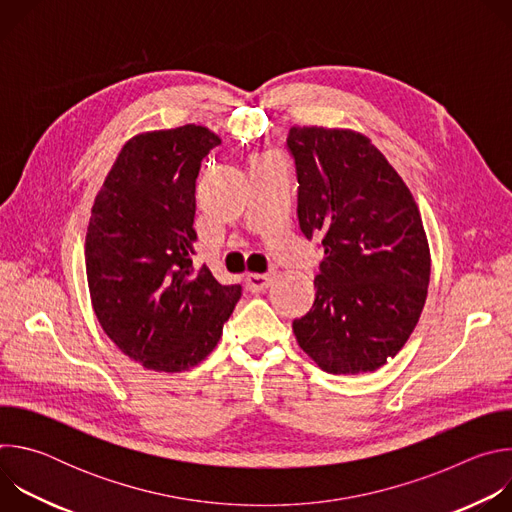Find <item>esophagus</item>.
<instances>
[{"label":"esophagus","instance_id":"1","mask_svg":"<svg viewBox=\"0 0 512 512\" xmlns=\"http://www.w3.org/2000/svg\"><path fill=\"white\" fill-rule=\"evenodd\" d=\"M271 277H273L271 273H249V275L245 277V285H247V289H251V291H263V289L269 287Z\"/></svg>","mask_w":512,"mask_h":512}]
</instances>
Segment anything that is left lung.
<instances>
[{
	"instance_id": "1",
	"label": "left lung",
	"mask_w": 512,
	"mask_h": 512,
	"mask_svg": "<svg viewBox=\"0 0 512 512\" xmlns=\"http://www.w3.org/2000/svg\"><path fill=\"white\" fill-rule=\"evenodd\" d=\"M302 233L322 235L300 348L332 375L373 373L409 340L427 298L431 255L415 198L367 135L294 125Z\"/></svg>"
}]
</instances>
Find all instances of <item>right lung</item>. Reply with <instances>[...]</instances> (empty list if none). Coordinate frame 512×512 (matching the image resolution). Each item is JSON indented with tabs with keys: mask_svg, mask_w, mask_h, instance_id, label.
<instances>
[{
	"mask_svg": "<svg viewBox=\"0 0 512 512\" xmlns=\"http://www.w3.org/2000/svg\"><path fill=\"white\" fill-rule=\"evenodd\" d=\"M218 143L194 123L133 135L91 208L85 263L95 316L148 371L196 367L241 298V285H221L206 265H192L196 178Z\"/></svg>",
	"mask_w": 512,
	"mask_h": 512,
	"instance_id": "obj_1",
	"label": "right lung"
}]
</instances>
